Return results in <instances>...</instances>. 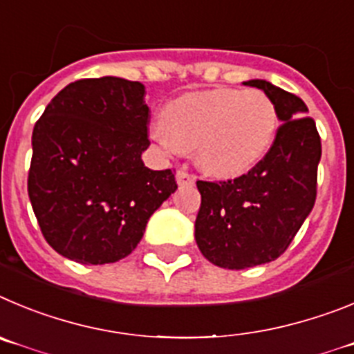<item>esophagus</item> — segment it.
Segmentation results:
<instances>
[{
	"label": "esophagus",
	"instance_id": "esophagus-1",
	"mask_svg": "<svg viewBox=\"0 0 354 354\" xmlns=\"http://www.w3.org/2000/svg\"><path fill=\"white\" fill-rule=\"evenodd\" d=\"M194 176L192 174H189V171L185 169V167H181V169H178L176 173V183L178 185H194Z\"/></svg>",
	"mask_w": 354,
	"mask_h": 354
}]
</instances>
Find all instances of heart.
<instances>
[{
    "instance_id": "1",
    "label": "heart",
    "mask_w": 354,
    "mask_h": 354,
    "mask_svg": "<svg viewBox=\"0 0 354 354\" xmlns=\"http://www.w3.org/2000/svg\"><path fill=\"white\" fill-rule=\"evenodd\" d=\"M151 138L167 153L194 149L197 165L221 178L238 176L268 153L279 129L272 98L257 90L189 91L164 106Z\"/></svg>"
}]
</instances>
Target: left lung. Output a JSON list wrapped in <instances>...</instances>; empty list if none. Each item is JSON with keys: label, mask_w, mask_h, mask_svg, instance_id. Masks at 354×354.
I'll list each match as a JSON object with an SVG mask.
<instances>
[{"label": "left lung", "mask_w": 354, "mask_h": 354, "mask_svg": "<svg viewBox=\"0 0 354 354\" xmlns=\"http://www.w3.org/2000/svg\"><path fill=\"white\" fill-rule=\"evenodd\" d=\"M243 84L272 98L282 125L268 153L247 174L197 181V247L209 263L227 270L252 268L286 252L314 208L321 160L319 133L301 98L264 79Z\"/></svg>", "instance_id": "left-lung-1"}]
</instances>
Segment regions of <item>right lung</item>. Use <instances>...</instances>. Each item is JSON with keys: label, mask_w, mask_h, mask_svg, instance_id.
Segmentation results:
<instances>
[{"label": "right lung", "mask_w": 354, "mask_h": 354, "mask_svg": "<svg viewBox=\"0 0 354 354\" xmlns=\"http://www.w3.org/2000/svg\"><path fill=\"white\" fill-rule=\"evenodd\" d=\"M145 84L106 75L65 86L33 129L28 194L47 243L81 264L116 263L178 189L151 171Z\"/></svg>", "instance_id": "add662e5"}]
</instances>
